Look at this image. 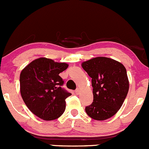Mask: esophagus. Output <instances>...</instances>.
Returning <instances> with one entry per match:
<instances>
[{"label":"esophagus","mask_w":149,"mask_h":149,"mask_svg":"<svg viewBox=\"0 0 149 149\" xmlns=\"http://www.w3.org/2000/svg\"><path fill=\"white\" fill-rule=\"evenodd\" d=\"M75 93H76V95L80 94V89H79V88H78V89H76V91H75Z\"/></svg>","instance_id":"1"}]
</instances>
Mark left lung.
I'll return each instance as SVG.
<instances>
[{
  "label": "left lung",
  "mask_w": 149,
  "mask_h": 149,
  "mask_svg": "<svg viewBox=\"0 0 149 149\" xmlns=\"http://www.w3.org/2000/svg\"><path fill=\"white\" fill-rule=\"evenodd\" d=\"M82 68L92 78L93 102L86 107L89 117L105 120L118 112L129 91L127 70L120 62L98 56L83 62Z\"/></svg>",
  "instance_id": "1"
}]
</instances>
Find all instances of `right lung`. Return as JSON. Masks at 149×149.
I'll use <instances>...</instances> for the list:
<instances>
[{"label": "right lung", "instance_id": "1", "mask_svg": "<svg viewBox=\"0 0 149 149\" xmlns=\"http://www.w3.org/2000/svg\"><path fill=\"white\" fill-rule=\"evenodd\" d=\"M68 66L66 63L42 57L32 61L21 71V96L29 110L40 119L56 120L65 111V100L71 93L61 88L63 81L59 73Z\"/></svg>", "mask_w": 149, "mask_h": 149}]
</instances>
